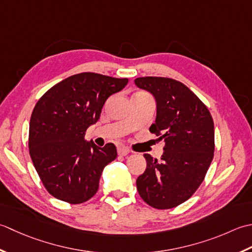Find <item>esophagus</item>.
Returning <instances> with one entry per match:
<instances>
[{
    "label": "esophagus",
    "mask_w": 252,
    "mask_h": 252,
    "mask_svg": "<svg viewBox=\"0 0 252 252\" xmlns=\"http://www.w3.org/2000/svg\"><path fill=\"white\" fill-rule=\"evenodd\" d=\"M117 152H119L120 156L125 157L130 152V149L128 147H125V146H121V147H119V149H117Z\"/></svg>",
    "instance_id": "esophagus-1"
}]
</instances>
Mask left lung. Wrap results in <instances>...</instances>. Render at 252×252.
I'll use <instances>...</instances> for the list:
<instances>
[{"label": "left lung", "instance_id": "1", "mask_svg": "<svg viewBox=\"0 0 252 252\" xmlns=\"http://www.w3.org/2000/svg\"><path fill=\"white\" fill-rule=\"evenodd\" d=\"M135 84L155 95L157 120L149 130L165 141L161 161L143 155L147 168L137 178L138 192L152 208H175L196 192L213 160V119L181 81L148 76L136 78Z\"/></svg>", "mask_w": 252, "mask_h": 252}]
</instances>
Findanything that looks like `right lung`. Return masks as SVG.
<instances>
[{
    "label": "right lung",
    "mask_w": 252,
    "mask_h": 252,
    "mask_svg": "<svg viewBox=\"0 0 252 252\" xmlns=\"http://www.w3.org/2000/svg\"><path fill=\"white\" fill-rule=\"evenodd\" d=\"M127 78L80 73L54 85L38 100L29 124L28 146L33 166L48 192L70 204L88 201L99 189L103 168L117 150L85 139L100 119L107 97L121 91Z\"/></svg>",
    "instance_id": "add662e5"
}]
</instances>
